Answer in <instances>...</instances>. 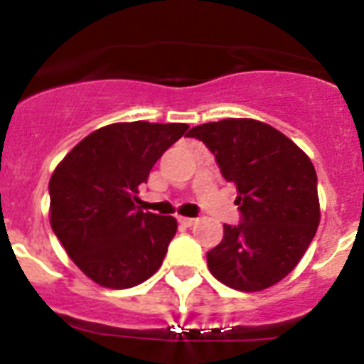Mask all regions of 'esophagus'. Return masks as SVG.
<instances>
[{"instance_id": "34e87169", "label": "esophagus", "mask_w": 364, "mask_h": 364, "mask_svg": "<svg viewBox=\"0 0 364 364\" xmlns=\"http://www.w3.org/2000/svg\"><path fill=\"white\" fill-rule=\"evenodd\" d=\"M176 220H178L182 226H193V224H195V218L182 217V215H180V217H176Z\"/></svg>"}]
</instances>
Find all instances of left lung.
<instances>
[{
    "label": "left lung",
    "mask_w": 364,
    "mask_h": 364,
    "mask_svg": "<svg viewBox=\"0 0 364 364\" xmlns=\"http://www.w3.org/2000/svg\"><path fill=\"white\" fill-rule=\"evenodd\" d=\"M222 176L237 189L240 222L224 224V237L208 252L222 284L260 291L297 266L319 226L317 173L290 138L250 118H226L193 127Z\"/></svg>",
    "instance_id": "8db88e82"
}]
</instances>
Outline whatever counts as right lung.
I'll return each instance as SVG.
<instances>
[{
	"label": "right lung",
	"mask_w": 364,
	"mask_h": 364,
	"mask_svg": "<svg viewBox=\"0 0 364 364\" xmlns=\"http://www.w3.org/2000/svg\"><path fill=\"white\" fill-rule=\"evenodd\" d=\"M189 125H105L70 149L49 182L50 226L87 277L124 290L162 266L176 220L136 208L138 186Z\"/></svg>",
	"instance_id": "obj_1"
}]
</instances>
